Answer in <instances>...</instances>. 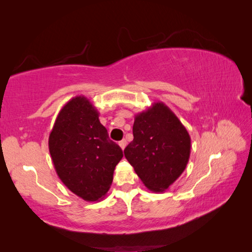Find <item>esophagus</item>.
<instances>
[{"instance_id":"obj_1","label":"esophagus","mask_w":252,"mask_h":252,"mask_svg":"<svg viewBox=\"0 0 252 252\" xmlns=\"http://www.w3.org/2000/svg\"><path fill=\"white\" fill-rule=\"evenodd\" d=\"M119 145H120V147L122 148V150H124V149H125L126 146H127V141H126L125 139H123V140H121V141L119 142Z\"/></svg>"}]
</instances>
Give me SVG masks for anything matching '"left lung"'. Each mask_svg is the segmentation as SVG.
Wrapping results in <instances>:
<instances>
[{"label": "left lung", "mask_w": 252, "mask_h": 252, "mask_svg": "<svg viewBox=\"0 0 252 252\" xmlns=\"http://www.w3.org/2000/svg\"><path fill=\"white\" fill-rule=\"evenodd\" d=\"M132 133L125 158L149 190L165 191L182 175L190 157L186 127L167 105L155 102L135 116Z\"/></svg>", "instance_id": "1"}]
</instances>
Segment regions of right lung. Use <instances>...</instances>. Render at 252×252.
Wrapping results in <instances>:
<instances>
[{
    "label": "right lung",
    "mask_w": 252,
    "mask_h": 252,
    "mask_svg": "<svg viewBox=\"0 0 252 252\" xmlns=\"http://www.w3.org/2000/svg\"><path fill=\"white\" fill-rule=\"evenodd\" d=\"M99 114L89 99L77 95L62 107L49 136L56 174L71 192L88 202L105 197L123 158Z\"/></svg>",
    "instance_id": "right-lung-1"
}]
</instances>
